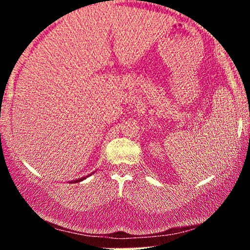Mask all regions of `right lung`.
Wrapping results in <instances>:
<instances>
[{
	"label": "right lung",
	"instance_id": "right-lung-1",
	"mask_svg": "<svg viewBox=\"0 0 250 250\" xmlns=\"http://www.w3.org/2000/svg\"><path fill=\"white\" fill-rule=\"evenodd\" d=\"M84 177H82V179H79V180H74V182H80V181H82Z\"/></svg>",
	"mask_w": 250,
	"mask_h": 250
}]
</instances>
